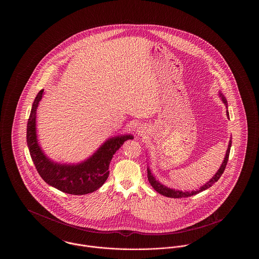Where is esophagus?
I'll return each instance as SVG.
<instances>
[{"label":"esophagus","mask_w":259,"mask_h":259,"mask_svg":"<svg viewBox=\"0 0 259 259\" xmlns=\"http://www.w3.org/2000/svg\"><path fill=\"white\" fill-rule=\"evenodd\" d=\"M137 132H138V134H139V135H145V133L147 132V131H146V127H143V126L139 127V129H138V131H137Z\"/></svg>","instance_id":"34e87169"}]
</instances>
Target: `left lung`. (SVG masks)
Instances as JSON below:
<instances>
[{"label":"left lung","instance_id":"left-lung-1","mask_svg":"<svg viewBox=\"0 0 259 259\" xmlns=\"http://www.w3.org/2000/svg\"><path fill=\"white\" fill-rule=\"evenodd\" d=\"M220 96L222 97L223 103L225 104V106H226V108H227V101H226V99L222 95V93H220ZM226 114H227V117L229 118V112H228V111H226ZM231 144H232V141L230 140V141H229V145H228V148H227V150H226V154H225L224 160L222 162V166H221V168L219 169V171L215 172V175L209 180L207 184H205L203 186H201V187L199 188V190L182 191V190H175V189H172V188H169V187H167V186H165V185H161L158 181H156L155 178L153 177V175L150 172V170L148 168V182H149L150 185L154 188V190H156L158 193H160L161 195L166 196V197L183 198L189 197V196L195 195V194H197V193L203 191V190L208 189L209 187H210L211 185H213L214 183H217V182L220 180V178L222 177V174H223L224 170H225V167H226V165H227V161H228L229 153H230V148H231Z\"/></svg>","mask_w":259,"mask_h":259}]
</instances>
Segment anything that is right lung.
<instances>
[{
  "instance_id": "1",
  "label": "right lung",
  "mask_w": 259,
  "mask_h": 259,
  "mask_svg": "<svg viewBox=\"0 0 259 259\" xmlns=\"http://www.w3.org/2000/svg\"><path fill=\"white\" fill-rule=\"evenodd\" d=\"M44 89L37 93L27 123V145L37 172L41 179L62 192L83 195L96 191L109 177V167L113 154L132 135H121L108 139L87 160L77 164H60L50 159L37 143L36 115Z\"/></svg>"
}]
</instances>
